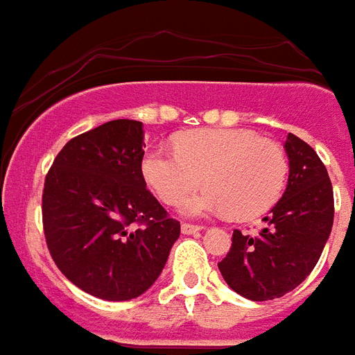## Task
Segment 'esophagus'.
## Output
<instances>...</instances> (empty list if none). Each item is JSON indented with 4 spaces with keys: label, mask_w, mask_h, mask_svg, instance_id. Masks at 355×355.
<instances>
[{
    "label": "esophagus",
    "mask_w": 355,
    "mask_h": 355,
    "mask_svg": "<svg viewBox=\"0 0 355 355\" xmlns=\"http://www.w3.org/2000/svg\"><path fill=\"white\" fill-rule=\"evenodd\" d=\"M201 229H203V227L194 225V223H183V225H181V232H183V234H192V232H198L201 231Z\"/></svg>",
    "instance_id": "1"
}]
</instances>
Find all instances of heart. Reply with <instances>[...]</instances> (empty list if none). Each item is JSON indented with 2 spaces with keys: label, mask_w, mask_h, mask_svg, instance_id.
Returning a JSON list of instances; mask_svg holds the SVG:
<instances>
[{
  "label": "heart",
  "mask_w": 355,
  "mask_h": 355,
  "mask_svg": "<svg viewBox=\"0 0 355 355\" xmlns=\"http://www.w3.org/2000/svg\"><path fill=\"white\" fill-rule=\"evenodd\" d=\"M143 175L168 205H178L203 183V191L183 203L191 216L231 212L254 218L279 201L288 180V159L280 144L253 130L205 128L181 133L175 150L150 148Z\"/></svg>",
  "instance_id": "obj_1"
}]
</instances>
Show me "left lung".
I'll list each match as a JSON object with an SVG mask.
<instances>
[{
  "label": "left lung",
  "instance_id": "8db88e82",
  "mask_svg": "<svg viewBox=\"0 0 355 355\" xmlns=\"http://www.w3.org/2000/svg\"><path fill=\"white\" fill-rule=\"evenodd\" d=\"M290 178L284 196L251 236L232 231V245L220 273L229 288L249 300H271L295 290L321 258L334 225V191L326 166L310 144L286 139Z\"/></svg>",
  "mask_w": 355,
  "mask_h": 355
}]
</instances>
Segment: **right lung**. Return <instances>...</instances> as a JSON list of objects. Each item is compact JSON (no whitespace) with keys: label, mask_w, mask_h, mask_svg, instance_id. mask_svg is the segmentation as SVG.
<instances>
[{"label":"right lung","mask_w":355,"mask_h":355,"mask_svg":"<svg viewBox=\"0 0 355 355\" xmlns=\"http://www.w3.org/2000/svg\"><path fill=\"white\" fill-rule=\"evenodd\" d=\"M143 123L117 119L65 144L45 175L42 222L56 268L104 300L143 295L163 271L178 220L146 189Z\"/></svg>","instance_id":"obj_1"}]
</instances>
